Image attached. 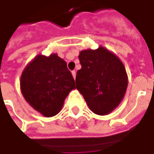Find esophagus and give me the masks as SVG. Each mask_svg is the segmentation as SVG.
Listing matches in <instances>:
<instances>
[{
    "mask_svg": "<svg viewBox=\"0 0 154 154\" xmlns=\"http://www.w3.org/2000/svg\"><path fill=\"white\" fill-rule=\"evenodd\" d=\"M72 77H73L74 79H76V71H72Z\"/></svg>",
    "mask_w": 154,
    "mask_h": 154,
    "instance_id": "esophagus-1",
    "label": "esophagus"
}]
</instances>
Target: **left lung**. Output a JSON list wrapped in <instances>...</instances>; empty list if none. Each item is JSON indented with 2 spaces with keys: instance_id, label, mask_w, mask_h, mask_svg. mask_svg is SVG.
Instances as JSON below:
<instances>
[{
  "instance_id": "8db88e82",
  "label": "left lung",
  "mask_w": 154,
  "mask_h": 154,
  "mask_svg": "<svg viewBox=\"0 0 154 154\" xmlns=\"http://www.w3.org/2000/svg\"><path fill=\"white\" fill-rule=\"evenodd\" d=\"M78 57L82 68L77 72L76 88L94 113H110L122 102L128 87L122 62L103 47L83 50Z\"/></svg>"
}]
</instances>
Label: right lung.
<instances>
[{
  "label": "right lung",
  "instance_id": "obj_1",
  "mask_svg": "<svg viewBox=\"0 0 154 154\" xmlns=\"http://www.w3.org/2000/svg\"><path fill=\"white\" fill-rule=\"evenodd\" d=\"M20 86L29 105L47 118L58 113L69 92L76 88L66 62L56 53L37 55L23 70Z\"/></svg>",
  "mask_w": 154,
  "mask_h": 154
}]
</instances>
